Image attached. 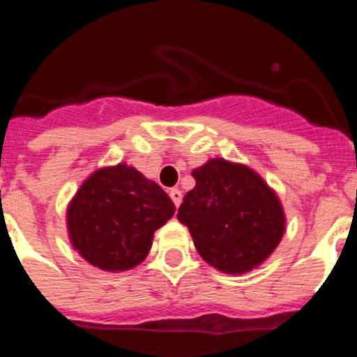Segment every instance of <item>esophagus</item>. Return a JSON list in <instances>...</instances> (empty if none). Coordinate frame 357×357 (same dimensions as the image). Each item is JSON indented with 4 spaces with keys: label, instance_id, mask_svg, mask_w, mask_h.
<instances>
[{
    "label": "esophagus",
    "instance_id": "esophagus-1",
    "mask_svg": "<svg viewBox=\"0 0 357 357\" xmlns=\"http://www.w3.org/2000/svg\"><path fill=\"white\" fill-rule=\"evenodd\" d=\"M169 195H171L172 202H174V204H176V208H178V206L181 204V201H183V194H181V190H178V188H172L171 192H169Z\"/></svg>",
    "mask_w": 357,
    "mask_h": 357
}]
</instances>
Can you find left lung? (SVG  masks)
<instances>
[{"label":"left lung","mask_w":357,"mask_h":357,"mask_svg":"<svg viewBox=\"0 0 357 357\" xmlns=\"http://www.w3.org/2000/svg\"><path fill=\"white\" fill-rule=\"evenodd\" d=\"M195 188L178 209L201 257L231 275L254 269L284 236L285 216L271 188L245 165L209 160L192 172Z\"/></svg>","instance_id":"8db88e82"}]
</instances>
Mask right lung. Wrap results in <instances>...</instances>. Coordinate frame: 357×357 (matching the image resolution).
I'll return each instance as SVG.
<instances>
[{"label":"right lung","instance_id":"right-lung-1","mask_svg":"<svg viewBox=\"0 0 357 357\" xmlns=\"http://www.w3.org/2000/svg\"><path fill=\"white\" fill-rule=\"evenodd\" d=\"M174 209L171 197L133 167L100 169L70 202V239L89 264L125 271L144 261L153 232Z\"/></svg>","mask_w":357,"mask_h":357}]
</instances>
